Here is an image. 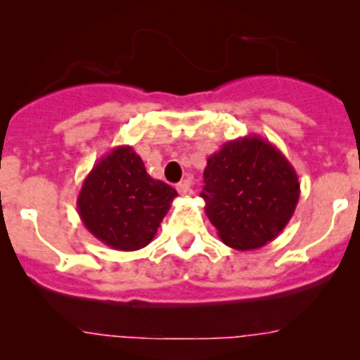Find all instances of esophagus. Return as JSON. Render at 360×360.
<instances>
[{
	"mask_svg": "<svg viewBox=\"0 0 360 360\" xmlns=\"http://www.w3.org/2000/svg\"><path fill=\"white\" fill-rule=\"evenodd\" d=\"M176 190H177V193L183 195V197H190V195L193 193V191H191L190 181H183V183H179L176 186Z\"/></svg>",
	"mask_w": 360,
	"mask_h": 360,
	"instance_id": "esophagus-1",
	"label": "esophagus"
}]
</instances>
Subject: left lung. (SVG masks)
Listing matches in <instances>:
<instances>
[{
    "instance_id": "obj_1",
    "label": "left lung",
    "mask_w": 360,
    "mask_h": 360,
    "mask_svg": "<svg viewBox=\"0 0 360 360\" xmlns=\"http://www.w3.org/2000/svg\"><path fill=\"white\" fill-rule=\"evenodd\" d=\"M202 198L221 240L254 250L275 240L291 221L300 181L282 151L259 136L228 141L207 158Z\"/></svg>"
}]
</instances>
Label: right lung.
I'll use <instances>...</instances> for the list:
<instances>
[{
    "instance_id": "1",
    "label": "right lung",
    "mask_w": 360,
    "mask_h": 360,
    "mask_svg": "<svg viewBox=\"0 0 360 360\" xmlns=\"http://www.w3.org/2000/svg\"><path fill=\"white\" fill-rule=\"evenodd\" d=\"M177 191L146 172L132 146H116L86 174L76 200L86 230L116 250H139L157 235Z\"/></svg>"
}]
</instances>
